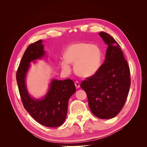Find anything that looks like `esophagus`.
Masks as SVG:
<instances>
[{"label": "esophagus", "mask_w": 147, "mask_h": 147, "mask_svg": "<svg viewBox=\"0 0 147 147\" xmlns=\"http://www.w3.org/2000/svg\"><path fill=\"white\" fill-rule=\"evenodd\" d=\"M75 87H76L77 88H79L80 86V84L79 82H75Z\"/></svg>", "instance_id": "obj_1"}]
</instances>
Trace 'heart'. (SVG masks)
<instances>
[{"instance_id": "1", "label": "heart", "mask_w": 147, "mask_h": 147, "mask_svg": "<svg viewBox=\"0 0 147 147\" xmlns=\"http://www.w3.org/2000/svg\"><path fill=\"white\" fill-rule=\"evenodd\" d=\"M102 63V51L99 47L89 43L78 42L70 45L65 52V59L60 64L64 72L70 70V64H74L75 72L79 77L92 76L99 69Z\"/></svg>"}]
</instances>
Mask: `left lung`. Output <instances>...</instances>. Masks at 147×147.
Masks as SVG:
<instances>
[{"label":"left lung","instance_id":"8db88e82","mask_svg":"<svg viewBox=\"0 0 147 147\" xmlns=\"http://www.w3.org/2000/svg\"><path fill=\"white\" fill-rule=\"evenodd\" d=\"M99 35L108 45L105 59L98 71L83 80L91 112L100 119L116 117L125 104L131 86L130 70L116 40L107 33Z\"/></svg>","mask_w":147,"mask_h":147}]
</instances>
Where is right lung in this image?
<instances>
[{"label": "right lung", "instance_id": "right-lung-1", "mask_svg": "<svg viewBox=\"0 0 147 147\" xmlns=\"http://www.w3.org/2000/svg\"><path fill=\"white\" fill-rule=\"evenodd\" d=\"M43 47L42 40L29 45L18 69L16 81L24 107L31 117L42 125L56 127L64 123L67 113L69 98L76 91V88L70 79H52L45 97L36 99L30 96L26 83V74L30 62L41 59L46 55Z\"/></svg>", "mask_w": 147, "mask_h": 147}]
</instances>
